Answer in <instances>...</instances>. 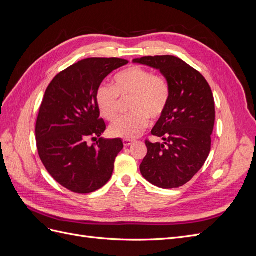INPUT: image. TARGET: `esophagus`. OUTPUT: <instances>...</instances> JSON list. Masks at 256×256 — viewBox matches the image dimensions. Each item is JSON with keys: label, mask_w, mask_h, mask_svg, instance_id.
<instances>
[{"label": "esophagus", "mask_w": 256, "mask_h": 256, "mask_svg": "<svg viewBox=\"0 0 256 256\" xmlns=\"http://www.w3.org/2000/svg\"><path fill=\"white\" fill-rule=\"evenodd\" d=\"M122 143H124V146L128 147V146H130L131 144L134 143V141L132 140H128V138H125V140H122Z\"/></svg>", "instance_id": "1"}]
</instances>
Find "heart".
<instances>
[{
  "instance_id": "b5f03b06",
  "label": "heart",
  "mask_w": 256,
  "mask_h": 256,
  "mask_svg": "<svg viewBox=\"0 0 256 256\" xmlns=\"http://www.w3.org/2000/svg\"><path fill=\"white\" fill-rule=\"evenodd\" d=\"M113 82L114 88L106 83L97 88L96 102L100 114L108 120H115L120 113L122 100L130 98L129 110L132 112L110 126L113 136L134 138L147 128L150 118L156 120L166 112L171 88L162 76L152 74L140 66H130L116 74Z\"/></svg>"
}]
</instances>
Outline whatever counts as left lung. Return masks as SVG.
Here are the masks:
<instances>
[{
	"label": "left lung",
	"instance_id": "left-lung-1",
	"mask_svg": "<svg viewBox=\"0 0 256 256\" xmlns=\"http://www.w3.org/2000/svg\"><path fill=\"white\" fill-rule=\"evenodd\" d=\"M134 62L159 69L171 88L166 110L152 130L164 142L145 141L147 154L141 173L159 188L182 187L200 171L210 152L216 118L212 88L196 69L176 56H143Z\"/></svg>",
	"mask_w": 256,
	"mask_h": 256
}]
</instances>
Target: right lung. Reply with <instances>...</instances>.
Segmentation results:
<instances>
[{"instance_id":"obj_1","label":"right lung","mask_w":256,"mask_h":256,"mask_svg":"<svg viewBox=\"0 0 256 256\" xmlns=\"http://www.w3.org/2000/svg\"><path fill=\"white\" fill-rule=\"evenodd\" d=\"M128 64L118 58H90L54 76L38 112L35 136L40 158L60 184L76 193L94 192L110 180L120 138L98 141L106 126L96 102V90L106 76Z\"/></svg>"}]
</instances>
